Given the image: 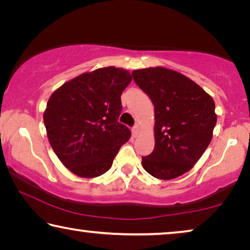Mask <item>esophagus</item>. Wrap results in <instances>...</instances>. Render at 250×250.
Returning a JSON list of instances; mask_svg holds the SVG:
<instances>
[{"label": "esophagus", "mask_w": 250, "mask_h": 250, "mask_svg": "<svg viewBox=\"0 0 250 250\" xmlns=\"http://www.w3.org/2000/svg\"><path fill=\"white\" fill-rule=\"evenodd\" d=\"M139 132H140V125H135L133 126V128H132V133H133L134 137H138Z\"/></svg>", "instance_id": "1"}]
</instances>
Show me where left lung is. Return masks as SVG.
<instances>
[{
	"instance_id": "8db88e82",
	"label": "left lung",
	"mask_w": 250,
	"mask_h": 250,
	"mask_svg": "<svg viewBox=\"0 0 250 250\" xmlns=\"http://www.w3.org/2000/svg\"><path fill=\"white\" fill-rule=\"evenodd\" d=\"M132 77L154 105V150L142 156V167L156 179H175L210 143L217 121L214 100L192 79L164 67L133 70Z\"/></svg>"
}]
</instances>
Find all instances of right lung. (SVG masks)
<instances>
[{
  "label": "right lung",
  "instance_id": "1",
  "mask_svg": "<svg viewBox=\"0 0 250 250\" xmlns=\"http://www.w3.org/2000/svg\"><path fill=\"white\" fill-rule=\"evenodd\" d=\"M131 80L128 70L104 67L77 76L49 97L44 111L48 141L71 173L87 179L103 175L130 139L118 118L122 91Z\"/></svg>",
  "mask_w": 250,
  "mask_h": 250
}]
</instances>
